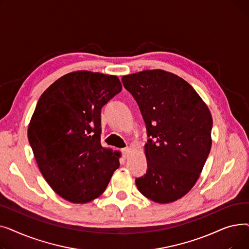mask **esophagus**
Instances as JSON below:
<instances>
[{"label":"esophagus","mask_w":249,"mask_h":249,"mask_svg":"<svg viewBox=\"0 0 249 249\" xmlns=\"http://www.w3.org/2000/svg\"><path fill=\"white\" fill-rule=\"evenodd\" d=\"M129 153H130V148H129V147H125V148L122 149V154H123V158H124V159L128 158Z\"/></svg>","instance_id":"esophagus-1"}]
</instances>
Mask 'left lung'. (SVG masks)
Here are the masks:
<instances>
[{
	"label": "left lung",
	"instance_id": "obj_1",
	"mask_svg": "<svg viewBox=\"0 0 249 249\" xmlns=\"http://www.w3.org/2000/svg\"><path fill=\"white\" fill-rule=\"evenodd\" d=\"M122 82L138 104L149 137L147 172L135 179L137 189L155 203L175 202L195 186L210 153L211 113L175 73L143 71L124 75Z\"/></svg>",
	"mask_w": 249,
	"mask_h": 249
}]
</instances>
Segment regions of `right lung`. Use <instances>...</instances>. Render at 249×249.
<instances>
[{
	"label": "right lung",
	"mask_w": 249,
	"mask_h": 249,
	"mask_svg": "<svg viewBox=\"0 0 249 249\" xmlns=\"http://www.w3.org/2000/svg\"><path fill=\"white\" fill-rule=\"evenodd\" d=\"M121 89L116 75L77 71L38 100L28 140L47 184L69 202L98 198L120 165V152L101 145V110Z\"/></svg>",
	"instance_id": "right-lung-1"
}]
</instances>
